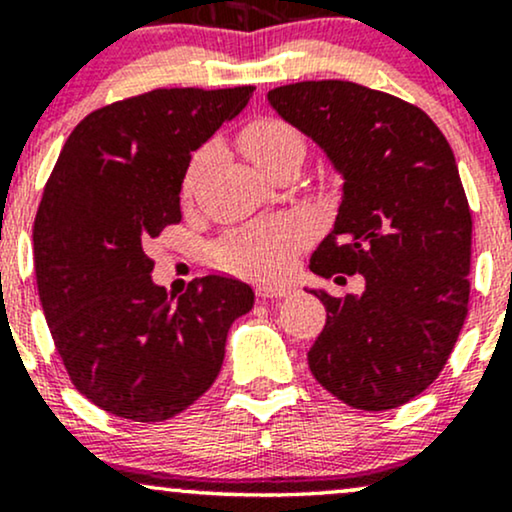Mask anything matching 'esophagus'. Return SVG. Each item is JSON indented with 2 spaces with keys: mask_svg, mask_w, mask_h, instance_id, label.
Wrapping results in <instances>:
<instances>
[{
  "mask_svg": "<svg viewBox=\"0 0 512 512\" xmlns=\"http://www.w3.org/2000/svg\"><path fill=\"white\" fill-rule=\"evenodd\" d=\"M293 293V289L291 286H260V289H257V296L260 298H286V296H291Z\"/></svg>",
  "mask_w": 512,
  "mask_h": 512,
  "instance_id": "esophagus-1",
  "label": "esophagus"
}]
</instances>
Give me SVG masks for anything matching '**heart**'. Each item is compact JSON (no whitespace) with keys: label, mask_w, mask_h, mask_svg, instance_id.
I'll return each mask as SVG.
<instances>
[{"label":"heart","mask_w":512,"mask_h":512,"mask_svg":"<svg viewBox=\"0 0 512 512\" xmlns=\"http://www.w3.org/2000/svg\"><path fill=\"white\" fill-rule=\"evenodd\" d=\"M240 146L255 166L267 170L289 151L303 149V137L286 120L257 117L240 132ZM204 161H207V151H199L187 170L185 192H192ZM303 238L305 228L298 221H274L264 223V226L243 228L216 245L214 260L223 269H231L236 274L264 279V276L279 274L289 264L293 252L301 248Z\"/></svg>","instance_id":"obj_1"}]
</instances>
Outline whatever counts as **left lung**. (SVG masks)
I'll list each match as a JSON object with an SVG mask.
<instances>
[{
    "instance_id": "left-lung-1",
    "label": "left lung",
    "mask_w": 512,
    "mask_h": 512,
    "mask_svg": "<svg viewBox=\"0 0 512 512\" xmlns=\"http://www.w3.org/2000/svg\"><path fill=\"white\" fill-rule=\"evenodd\" d=\"M267 98L344 178L310 269L366 279L361 296L313 291L327 322L310 370L354 409L407 404L448 363L469 305L472 211L448 139L421 108L354 81H298Z\"/></svg>"
}]
</instances>
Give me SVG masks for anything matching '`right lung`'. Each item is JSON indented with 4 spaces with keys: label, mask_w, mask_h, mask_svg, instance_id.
<instances>
[{
    "label": "right lung",
    "mask_w": 512,
    "mask_h": 512,
    "mask_svg": "<svg viewBox=\"0 0 512 512\" xmlns=\"http://www.w3.org/2000/svg\"><path fill=\"white\" fill-rule=\"evenodd\" d=\"M255 86L156 88L86 115L62 146L33 223L40 303L69 380L120 419L166 421L219 375L248 284L209 274L175 301L146 243L180 223L197 151Z\"/></svg>",
    "instance_id": "add662e5"
}]
</instances>
